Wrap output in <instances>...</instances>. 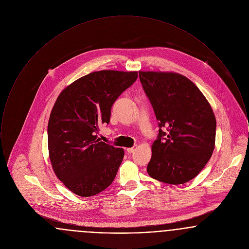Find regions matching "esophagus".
Returning a JSON list of instances; mask_svg holds the SVG:
<instances>
[{"mask_svg":"<svg viewBox=\"0 0 249 249\" xmlns=\"http://www.w3.org/2000/svg\"><path fill=\"white\" fill-rule=\"evenodd\" d=\"M135 149H136V146H133V147H129V148H127V151H128L129 153H133V152L135 151Z\"/></svg>","mask_w":249,"mask_h":249,"instance_id":"1","label":"esophagus"}]
</instances>
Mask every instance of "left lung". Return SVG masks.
<instances>
[{"label": "left lung", "mask_w": 249, "mask_h": 249, "mask_svg": "<svg viewBox=\"0 0 249 249\" xmlns=\"http://www.w3.org/2000/svg\"><path fill=\"white\" fill-rule=\"evenodd\" d=\"M160 128L147 165L156 180L180 185L197 177L213 154L216 121L198 87L174 71H139Z\"/></svg>", "instance_id": "obj_1"}]
</instances>
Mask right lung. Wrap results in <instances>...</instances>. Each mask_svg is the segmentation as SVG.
Wrapping results in <instances>:
<instances>
[{
    "label": "right lung",
    "instance_id": "right-lung-1",
    "mask_svg": "<svg viewBox=\"0 0 249 249\" xmlns=\"http://www.w3.org/2000/svg\"><path fill=\"white\" fill-rule=\"evenodd\" d=\"M138 77L136 71H92L59 93L48 120V153L53 171L64 186L81 197L108 188L124 157L97 138L109 123L111 107Z\"/></svg>",
    "mask_w": 249,
    "mask_h": 249
}]
</instances>
